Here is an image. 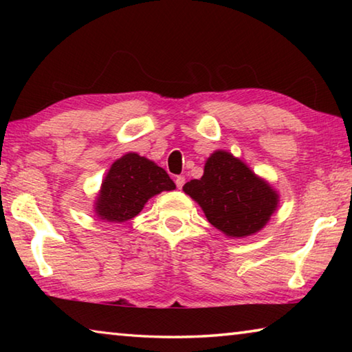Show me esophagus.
<instances>
[{
    "mask_svg": "<svg viewBox=\"0 0 352 352\" xmlns=\"http://www.w3.org/2000/svg\"><path fill=\"white\" fill-rule=\"evenodd\" d=\"M184 182H186V180H184V177H183V175H178V177L175 178V184H177V188H178V189H182V188H183V184H184Z\"/></svg>",
    "mask_w": 352,
    "mask_h": 352,
    "instance_id": "esophagus-1",
    "label": "esophagus"
}]
</instances>
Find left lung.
Here are the masks:
<instances>
[{"label": "left lung", "instance_id": "left-lung-1", "mask_svg": "<svg viewBox=\"0 0 352 352\" xmlns=\"http://www.w3.org/2000/svg\"><path fill=\"white\" fill-rule=\"evenodd\" d=\"M204 210L212 226L228 237L258 233L276 211L279 195L242 160L216 151L205 163L200 180L183 186Z\"/></svg>", "mask_w": 352, "mask_h": 352}]
</instances>
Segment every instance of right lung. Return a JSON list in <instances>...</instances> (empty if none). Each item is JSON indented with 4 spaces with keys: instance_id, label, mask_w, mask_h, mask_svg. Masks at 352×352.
Masks as SVG:
<instances>
[{
    "instance_id": "1",
    "label": "right lung",
    "mask_w": 352,
    "mask_h": 352,
    "mask_svg": "<svg viewBox=\"0 0 352 352\" xmlns=\"http://www.w3.org/2000/svg\"><path fill=\"white\" fill-rule=\"evenodd\" d=\"M175 189L163 168L129 152L111 164L98 194L94 211L107 222H126L138 216L148 199Z\"/></svg>"
}]
</instances>
